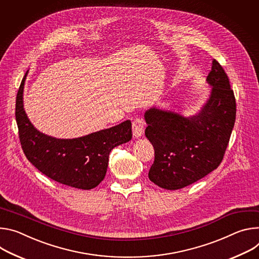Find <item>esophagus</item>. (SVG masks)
Segmentation results:
<instances>
[{"label":"esophagus","instance_id":"1","mask_svg":"<svg viewBox=\"0 0 259 259\" xmlns=\"http://www.w3.org/2000/svg\"><path fill=\"white\" fill-rule=\"evenodd\" d=\"M145 131V122L141 118H137L133 122V133L135 138H141L143 135H144Z\"/></svg>","mask_w":259,"mask_h":259}]
</instances>
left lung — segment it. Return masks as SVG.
<instances>
[{
	"label": "left lung",
	"mask_w": 259,
	"mask_h": 259,
	"mask_svg": "<svg viewBox=\"0 0 259 259\" xmlns=\"http://www.w3.org/2000/svg\"><path fill=\"white\" fill-rule=\"evenodd\" d=\"M211 92L197 112L151 107L144 118L145 135L155 151L149 179L159 187L176 190L204 178L220 164L236 120V99L227 75L213 60L207 77Z\"/></svg>",
	"instance_id": "1"
}]
</instances>
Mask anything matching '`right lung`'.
<instances>
[{"label":"right lung","instance_id":"right-lung-1","mask_svg":"<svg viewBox=\"0 0 259 259\" xmlns=\"http://www.w3.org/2000/svg\"><path fill=\"white\" fill-rule=\"evenodd\" d=\"M26 71L16 97L15 116L22 150L42 174L71 187L89 190L105 178L111 150L132 139V122L73 139H59L37 130L23 107Z\"/></svg>","mask_w":259,"mask_h":259}]
</instances>
